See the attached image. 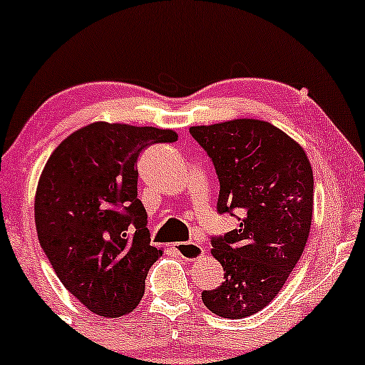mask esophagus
I'll return each mask as SVG.
<instances>
[{"mask_svg": "<svg viewBox=\"0 0 365 365\" xmlns=\"http://www.w3.org/2000/svg\"><path fill=\"white\" fill-rule=\"evenodd\" d=\"M174 250L178 251L179 257H182L187 262H193L197 258L204 257V247L198 242H178L174 244Z\"/></svg>", "mask_w": 365, "mask_h": 365, "instance_id": "34e87169", "label": "esophagus"}]
</instances>
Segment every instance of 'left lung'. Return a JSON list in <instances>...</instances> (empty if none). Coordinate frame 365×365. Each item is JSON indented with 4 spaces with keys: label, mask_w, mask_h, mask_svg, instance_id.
<instances>
[{
    "label": "left lung",
    "mask_w": 365,
    "mask_h": 365,
    "mask_svg": "<svg viewBox=\"0 0 365 365\" xmlns=\"http://www.w3.org/2000/svg\"><path fill=\"white\" fill-rule=\"evenodd\" d=\"M190 133L217 174V214L240 221L210 237L225 281L202 292V300L217 317L240 320L272 302L302 255L313 220V170L304 149L270 123L235 119Z\"/></svg>",
    "instance_id": "obj_1"
}]
</instances>
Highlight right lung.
Wrapping results in <instances>:
<instances>
[{"instance_id":"add662e5","label":"right lung","mask_w":365,"mask_h":365,"mask_svg":"<svg viewBox=\"0 0 365 365\" xmlns=\"http://www.w3.org/2000/svg\"><path fill=\"white\" fill-rule=\"evenodd\" d=\"M175 140L172 130L93 123L65 138L45 165L35 198L40 246L66 290L95 314L123 317L144 295L161 250L151 246L137 198V158Z\"/></svg>"}]
</instances>
